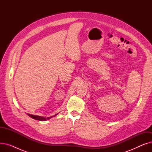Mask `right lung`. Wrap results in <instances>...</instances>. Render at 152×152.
Here are the masks:
<instances>
[{
    "mask_svg": "<svg viewBox=\"0 0 152 152\" xmlns=\"http://www.w3.org/2000/svg\"><path fill=\"white\" fill-rule=\"evenodd\" d=\"M57 114L55 115L54 116H50V117H47V118H45V117H43V116H36V115H30V114H28V115L29 116H30L31 118H33L34 119H36V120H39V121H46L47 120V119H50L52 117H54L56 115H57Z\"/></svg>",
    "mask_w": 152,
    "mask_h": 152,
    "instance_id": "add662e5",
    "label": "right lung"
}]
</instances>
